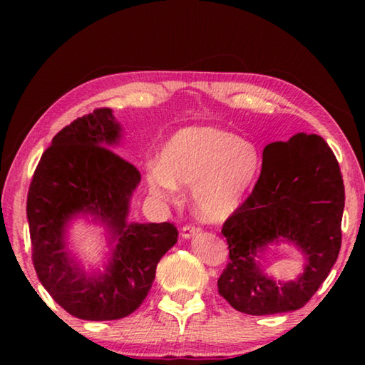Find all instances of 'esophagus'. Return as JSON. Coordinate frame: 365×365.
Listing matches in <instances>:
<instances>
[{
    "instance_id": "1",
    "label": "esophagus",
    "mask_w": 365,
    "mask_h": 365,
    "mask_svg": "<svg viewBox=\"0 0 365 365\" xmlns=\"http://www.w3.org/2000/svg\"><path fill=\"white\" fill-rule=\"evenodd\" d=\"M201 232V228L200 227H195V225H185L183 228H182V237L185 238V240H188V238H191V237H195V235H197Z\"/></svg>"
}]
</instances>
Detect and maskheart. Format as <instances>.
I'll list each match as a JSON object with an SVG mask.
<instances>
[{"label":"heart","instance_id":"obj_1","mask_svg":"<svg viewBox=\"0 0 365 365\" xmlns=\"http://www.w3.org/2000/svg\"><path fill=\"white\" fill-rule=\"evenodd\" d=\"M256 148L215 127L178 130L160 154V165L148 170L151 195L174 201L178 187H191L195 214L205 222H222L238 211L255 183Z\"/></svg>","mask_w":365,"mask_h":365}]
</instances>
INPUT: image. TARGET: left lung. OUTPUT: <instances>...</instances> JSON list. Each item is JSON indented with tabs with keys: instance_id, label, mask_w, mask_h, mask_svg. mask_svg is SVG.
<instances>
[{
	"instance_id": "1",
	"label": "left lung",
	"mask_w": 365,
	"mask_h": 365,
	"mask_svg": "<svg viewBox=\"0 0 365 365\" xmlns=\"http://www.w3.org/2000/svg\"><path fill=\"white\" fill-rule=\"evenodd\" d=\"M255 190L225 220L222 233L230 262L217 280L220 296L251 316L289 312L312 298L341 248L344 185L335 154L319 135L296 133L264 148ZM294 244L305 270L277 282L257 259L270 242Z\"/></svg>"
}]
</instances>
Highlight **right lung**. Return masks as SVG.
Listing matches in <instances>:
<instances>
[{
    "label": "right lung",
    "mask_w": 365,
    "mask_h": 365,
    "mask_svg": "<svg viewBox=\"0 0 365 365\" xmlns=\"http://www.w3.org/2000/svg\"><path fill=\"white\" fill-rule=\"evenodd\" d=\"M120 137V123L109 108L78 117L53 138L29 188L36 275L61 307L83 320L132 314L150 292L160 257L178 237L169 222H127L141 175L109 150ZM80 215L107 227L111 256L103 272H86L66 248V227Z\"/></svg>",
    "instance_id": "right-lung-1"
}]
</instances>
